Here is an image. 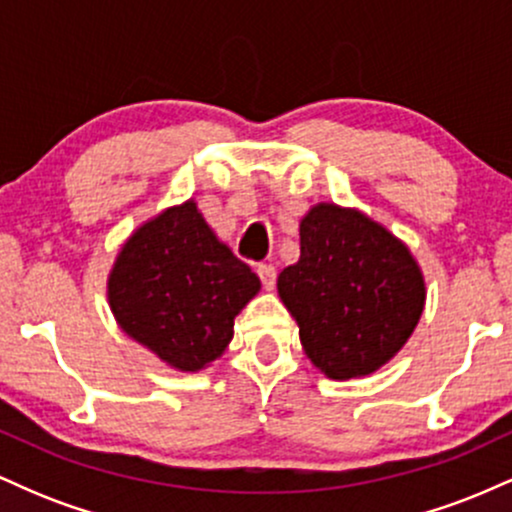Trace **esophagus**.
Wrapping results in <instances>:
<instances>
[{
	"mask_svg": "<svg viewBox=\"0 0 512 512\" xmlns=\"http://www.w3.org/2000/svg\"><path fill=\"white\" fill-rule=\"evenodd\" d=\"M257 276H260L264 289H267V291L274 289V284H276V267H274V264H269V262L257 264Z\"/></svg>",
	"mask_w": 512,
	"mask_h": 512,
	"instance_id": "34e87169",
	"label": "esophagus"
}]
</instances>
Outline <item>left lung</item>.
<instances>
[{
  "instance_id": "8db88e82",
  "label": "left lung",
  "mask_w": 512,
  "mask_h": 512,
  "mask_svg": "<svg viewBox=\"0 0 512 512\" xmlns=\"http://www.w3.org/2000/svg\"><path fill=\"white\" fill-rule=\"evenodd\" d=\"M310 361L334 380L378 370L424 313V276L383 226L358 211L317 204L301 221V260L279 274Z\"/></svg>"
}]
</instances>
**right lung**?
I'll return each instance as SVG.
<instances>
[{
    "instance_id": "right-lung-1",
    "label": "right lung",
    "mask_w": 512,
    "mask_h": 512,
    "mask_svg": "<svg viewBox=\"0 0 512 512\" xmlns=\"http://www.w3.org/2000/svg\"><path fill=\"white\" fill-rule=\"evenodd\" d=\"M260 279L216 240L195 202L144 223L117 255L110 308L129 337L173 368L199 370L233 339Z\"/></svg>"
}]
</instances>
